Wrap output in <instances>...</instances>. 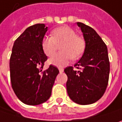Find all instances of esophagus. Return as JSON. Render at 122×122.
I'll use <instances>...</instances> for the list:
<instances>
[{"instance_id": "1", "label": "esophagus", "mask_w": 122, "mask_h": 122, "mask_svg": "<svg viewBox=\"0 0 122 122\" xmlns=\"http://www.w3.org/2000/svg\"><path fill=\"white\" fill-rule=\"evenodd\" d=\"M59 72L60 73H62V72H63V68H59Z\"/></svg>"}]
</instances>
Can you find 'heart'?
Listing matches in <instances>:
<instances>
[{"instance_id":"1","label":"heart","mask_w":122,"mask_h":122,"mask_svg":"<svg viewBox=\"0 0 122 122\" xmlns=\"http://www.w3.org/2000/svg\"><path fill=\"white\" fill-rule=\"evenodd\" d=\"M51 37L45 36L42 40V49L47 56H52L60 46L61 52L54 55L49 63L56 66H63L69 61L77 60L83 54L86 42L84 39L76 34L72 28L63 26L51 31Z\"/></svg>"}]
</instances>
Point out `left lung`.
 I'll list each match as a JSON object with an SVG mask.
<instances>
[{"label":"left lung","instance_id":"1","mask_svg":"<svg viewBox=\"0 0 122 122\" xmlns=\"http://www.w3.org/2000/svg\"><path fill=\"white\" fill-rule=\"evenodd\" d=\"M86 42L82 58L74 67L64 69L68 76L67 92L71 99L80 105H89L98 101L107 88L110 61L107 48L99 35L92 27L77 22Z\"/></svg>","mask_w":122,"mask_h":122}]
</instances>
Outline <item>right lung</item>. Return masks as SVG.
<instances>
[{
  "mask_svg": "<svg viewBox=\"0 0 122 122\" xmlns=\"http://www.w3.org/2000/svg\"><path fill=\"white\" fill-rule=\"evenodd\" d=\"M47 30L44 24L29 26L15 41L12 50V87L17 98L26 105H36L47 101L59 72L53 65L42 71L47 56L42 49V40Z\"/></svg>",
  "mask_w": 122,
  "mask_h": 122,
  "instance_id": "add662e5",
  "label": "right lung"
}]
</instances>
